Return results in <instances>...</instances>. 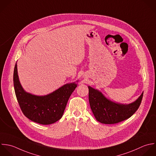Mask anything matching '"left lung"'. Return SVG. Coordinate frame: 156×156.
Wrapping results in <instances>:
<instances>
[{"mask_svg":"<svg viewBox=\"0 0 156 156\" xmlns=\"http://www.w3.org/2000/svg\"><path fill=\"white\" fill-rule=\"evenodd\" d=\"M89 88V101L96 120L103 124H115L131 117L139 109L144 93L132 103L123 105L106 98L99 90L90 86Z\"/></svg>","mask_w":156,"mask_h":156,"instance_id":"1","label":"left lung"}]
</instances>
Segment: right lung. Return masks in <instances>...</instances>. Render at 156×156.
<instances>
[{"instance_id":"1","label":"right lung","mask_w":156,"mask_h":156,"mask_svg":"<svg viewBox=\"0 0 156 156\" xmlns=\"http://www.w3.org/2000/svg\"><path fill=\"white\" fill-rule=\"evenodd\" d=\"M13 82L16 96L22 112L30 120L41 125H50L61 119L69 98L77 86L75 82L66 84L47 95H32L22 88L19 80L16 63Z\"/></svg>"}]
</instances>
